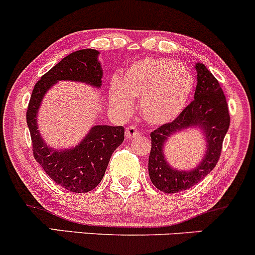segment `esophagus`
I'll list each match as a JSON object with an SVG mask.
<instances>
[{
	"label": "esophagus",
	"mask_w": 255,
	"mask_h": 255,
	"mask_svg": "<svg viewBox=\"0 0 255 255\" xmlns=\"http://www.w3.org/2000/svg\"><path fill=\"white\" fill-rule=\"evenodd\" d=\"M138 135V131L137 128L135 127H132V125H130V127L127 128V131H125V137L127 138H132V137H136V136Z\"/></svg>",
	"instance_id": "esophagus-1"
}]
</instances>
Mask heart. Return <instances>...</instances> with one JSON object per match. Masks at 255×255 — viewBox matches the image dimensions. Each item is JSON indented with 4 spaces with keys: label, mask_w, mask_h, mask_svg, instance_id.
Instances as JSON below:
<instances>
[{
    "label": "heart",
    "mask_w": 255,
    "mask_h": 255,
    "mask_svg": "<svg viewBox=\"0 0 255 255\" xmlns=\"http://www.w3.org/2000/svg\"><path fill=\"white\" fill-rule=\"evenodd\" d=\"M192 91V74L181 63L143 58L123 70L118 85L111 87L109 101L124 114L131 111V101H139L142 118L161 125L179 116Z\"/></svg>",
    "instance_id": "1"
}]
</instances>
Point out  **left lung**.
I'll return each mask as SVG.
<instances>
[{"label": "left lung", "instance_id": "left-lung-1", "mask_svg": "<svg viewBox=\"0 0 255 255\" xmlns=\"http://www.w3.org/2000/svg\"><path fill=\"white\" fill-rule=\"evenodd\" d=\"M196 70L194 100L172 122L165 123L150 132L149 177L153 185L165 193L188 190L214 169L230 127L229 107L219 81L202 63H197ZM193 125H199L203 128L207 137L208 147L205 159L191 172L174 171L163 158V143L172 133Z\"/></svg>", "mask_w": 255, "mask_h": 255}]
</instances>
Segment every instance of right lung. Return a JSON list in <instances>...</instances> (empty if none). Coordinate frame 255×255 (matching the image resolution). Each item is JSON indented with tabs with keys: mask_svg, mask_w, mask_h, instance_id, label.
I'll use <instances>...</instances> for the list:
<instances>
[{
	"mask_svg": "<svg viewBox=\"0 0 255 255\" xmlns=\"http://www.w3.org/2000/svg\"><path fill=\"white\" fill-rule=\"evenodd\" d=\"M97 56V51L86 48L73 52L57 63L35 84L26 111L35 160L57 185L75 193L92 191L101 182L112 154L124 141V128L96 125L75 148L54 150L40 137L36 114L42 97L57 81H81L100 87L102 69Z\"/></svg>",
	"mask_w": 255,
	"mask_h": 255,
	"instance_id": "right-lung-1",
	"label": "right lung"
}]
</instances>
